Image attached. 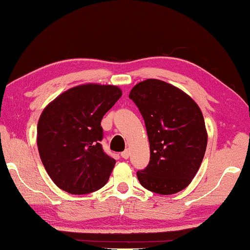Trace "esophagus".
Masks as SVG:
<instances>
[{
    "mask_svg": "<svg viewBox=\"0 0 250 250\" xmlns=\"http://www.w3.org/2000/svg\"><path fill=\"white\" fill-rule=\"evenodd\" d=\"M121 156H122V158H125V160H126V158L130 156V152L128 151V149H125V151H124V152L121 153Z\"/></svg>",
    "mask_w": 250,
    "mask_h": 250,
    "instance_id": "obj_1",
    "label": "esophagus"
}]
</instances>
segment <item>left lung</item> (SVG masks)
Segmentation results:
<instances>
[{"label":"left lung","instance_id":"1","mask_svg":"<svg viewBox=\"0 0 250 250\" xmlns=\"http://www.w3.org/2000/svg\"><path fill=\"white\" fill-rule=\"evenodd\" d=\"M149 142V163L137 172L149 191L174 194L191 183L208 144L203 115L197 103L176 86L148 79L131 89Z\"/></svg>","mask_w":250,"mask_h":250}]
</instances>
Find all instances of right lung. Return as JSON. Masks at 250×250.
<instances>
[{"label": "right lung", "instance_id": "1", "mask_svg": "<svg viewBox=\"0 0 250 250\" xmlns=\"http://www.w3.org/2000/svg\"><path fill=\"white\" fill-rule=\"evenodd\" d=\"M121 95L115 85L83 84L63 92L42 110L37 125L39 155L60 189L86 194L107 184L116 161L99 143L101 121Z\"/></svg>", "mask_w": 250, "mask_h": 250}]
</instances>
